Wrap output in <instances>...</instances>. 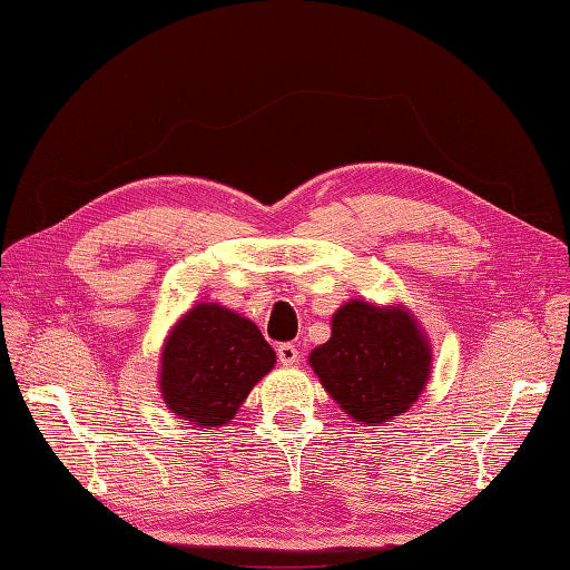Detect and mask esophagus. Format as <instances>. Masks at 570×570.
<instances>
[{"label":"esophagus","instance_id":"1","mask_svg":"<svg viewBox=\"0 0 570 570\" xmlns=\"http://www.w3.org/2000/svg\"><path fill=\"white\" fill-rule=\"evenodd\" d=\"M276 355H278V362H282V365H286V367H292V365H296L298 362V347L296 345H292V343H282L276 347Z\"/></svg>","mask_w":570,"mask_h":570}]
</instances>
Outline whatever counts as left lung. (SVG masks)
<instances>
[{"instance_id": "8db88e82", "label": "left lung", "mask_w": 570, "mask_h": 570, "mask_svg": "<svg viewBox=\"0 0 570 570\" xmlns=\"http://www.w3.org/2000/svg\"><path fill=\"white\" fill-rule=\"evenodd\" d=\"M331 341L308 355L341 409L380 426L416 402L431 374V345L404 306L347 301L333 313Z\"/></svg>"}]
</instances>
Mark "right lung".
Returning <instances> with one entry per match:
<instances>
[{
	"label": "right lung",
	"mask_w": 570,
	"mask_h": 570,
	"mask_svg": "<svg viewBox=\"0 0 570 570\" xmlns=\"http://www.w3.org/2000/svg\"><path fill=\"white\" fill-rule=\"evenodd\" d=\"M276 353L257 325L217 304H198L168 333L159 390L171 414L196 429L235 419Z\"/></svg>",
	"instance_id": "obj_1"
}]
</instances>
